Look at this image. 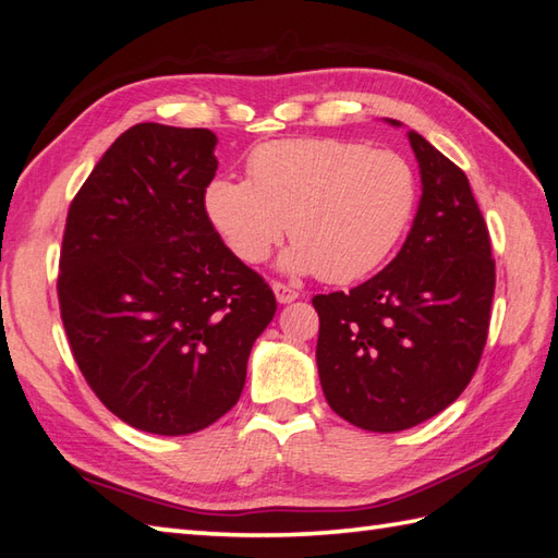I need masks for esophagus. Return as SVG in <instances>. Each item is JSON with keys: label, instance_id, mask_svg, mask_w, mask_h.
Segmentation results:
<instances>
[{"label": "esophagus", "instance_id": "esophagus-1", "mask_svg": "<svg viewBox=\"0 0 558 558\" xmlns=\"http://www.w3.org/2000/svg\"><path fill=\"white\" fill-rule=\"evenodd\" d=\"M272 292H276V300L280 304H290L300 298L298 290H292L290 286H286V282H272Z\"/></svg>", "mask_w": 558, "mask_h": 558}]
</instances>
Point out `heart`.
Wrapping results in <instances>:
<instances>
[{"label":"heart","mask_w":558,"mask_h":558,"mask_svg":"<svg viewBox=\"0 0 558 558\" xmlns=\"http://www.w3.org/2000/svg\"><path fill=\"white\" fill-rule=\"evenodd\" d=\"M417 206V174L393 150L342 138H280L248 156V182L218 177L204 210L244 264H260L282 240L280 270L322 272L345 286L393 254Z\"/></svg>","instance_id":"b5f03b06"}]
</instances>
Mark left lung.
Instances as JSON below:
<instances>
[{
  "mask_svg": "<svg viewBox=\"0 0 558 558\" xmlns=\"http://www.w3.org/2000/svg\"><path fill=\"white\" fill-rule=\"evenodd\" d=\"M408 141L422 196L405 244L372 280L312 300L328 405L378 434L410 429L465 390L487 342L496 286L489 232L465 172L412 129Z\"/></svg>",
  "mask_w": 558,
  "mask_h": 558,
  "instance_id": "8db88e82",
  "label": "left lung"
}]
</instances>
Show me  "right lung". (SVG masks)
<instances>
[{
  "label": "right lung",
  "mask_w": 558,
  "mask_h": 558,
  "mask_svg": "<svg viewBox=\"0 0 558 558\" xmlns=\"http://www.w3.org/2000/svg\"><path fill=\"white\" fill-rule=\"evenodd\" d=\"M216 146L208 129L136 124L66 216L57 292L71 352L102 405L148 434H194L232 410L276 314L206 218Z\"/></svg>",
  "instance_id": "obj_1"
}]
</instances>
